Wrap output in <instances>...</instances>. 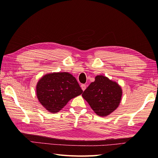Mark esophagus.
<instances>
[{
  "mask_svg": "<svg viewBox=\"0 0 158 158\" xmlns=\"http://www.w3.org/2000/svg\"><path fill=\"white\" fill-rule=\"evenodd\" d=\"M81 88H82V91H85V90L86 89V85H84V84L81 85Z\"/></svg>",
  "mask_w": 158,
  "mask_h": 158,
  "instance_id": "34e87169",
  "label": "esophagus"
}]
</instances>
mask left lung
Here are the masks:
<instances>
[{"label":"left lung","mask_w":158,"mask_h":158,"mask_svg":"<svg viewBox=\"0 0 158 158\" xmlns=\"http://www.w3.org/2000/svg\"><path fill=\"white\" fill-rule=\"evenodd\" d=\"M122 94V89L117 82L97 76L82 96L97 115L106 117L117 108Z\"/></svg>","instance_id":"left-lung-1"}]
</instances>
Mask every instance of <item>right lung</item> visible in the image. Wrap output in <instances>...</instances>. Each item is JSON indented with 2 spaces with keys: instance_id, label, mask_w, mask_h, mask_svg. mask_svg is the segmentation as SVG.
Wrapping results in <instances>:
<instances>
[{
  "instance_id": "obj_1",
  "label": "right lung",
  "mask_w": 158,
  "mask_h": 158,
  "mask_svg": "<svg viewBox=\"0 0 158 158\" xmlns=\"http://www.w3.org/2000/svg\"><path fill=\"white\" fill-rule=\"evenodd\" d=\"M82 93L76 79L67 72L49 73L38 82L36 94L38 101L46 110L57 113L70 99Z\"/></svg>"
}]
</instances>
